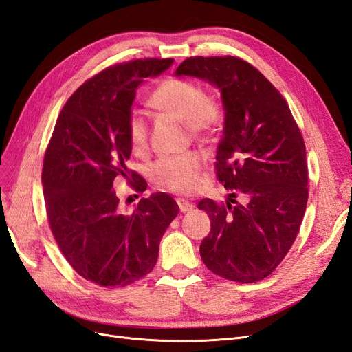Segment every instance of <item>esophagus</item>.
Here are the masks:
<instances>
[{"mask_svg": "<svg viewBox=\"0 0 352 352\" xmlns=\"http://www.w3.org/2000/svg\"><path fill=\"white\" fill-rule=\"evenodd\" d=\"M177 206H179V208H180V211L182 212H188V211H190L192 210L195 206L192 204V202L190 201H186V199H184V198H179L177 199Z\"/></svg>", "mask_w": 352, "mask_h": 352, "instance_id": "34e87169", "label": "esophagus"}]
</instances>
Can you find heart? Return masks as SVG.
<instances>
[{"label": "heart", "instance_id": "1", "mask_svg": "<svg viewBox=\"0 0 352 352\" xmlns=\"http://www.w3.org/2000/svg\"><path fill=\"white\" fill-rule=\"evenodd\" d=\"M154 109L186 123L192 135H201L216 123L220 114L219 104L206 95L194 80L168 78L151 95ZM127 136L133 151L142 153L148 145V126L141 111L133 110L127 117ZM202 160L195 153L163 157L151 167V176L158 188L177 194H189L197 188Z\"/></svg>", "mask_w": 352, "mask_h": 352}]
</instances>
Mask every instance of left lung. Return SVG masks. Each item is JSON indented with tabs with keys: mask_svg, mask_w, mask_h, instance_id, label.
<instances>
[{
	"mask_svg": "<svg viewBox=\"0 0 352 352\" xmlns=\"http://www.w3.org/2000/svg\"><path fill=\"white\" fill-rule=\"evenodd\" d=\"M176 76H195L221 92L225 127L216 175L247 202H198L211 220L201 242L204 264L220 278L252 283L278 267L300 232L308 199L305 144L286 100L239 57H189ZM236 198V194H230Z\"/></svg>",
	"mask_w": 352,
	"mask_h": 352,
	"instance_id": "8db88e82",
	"label": "left lung"
}]
</instances>
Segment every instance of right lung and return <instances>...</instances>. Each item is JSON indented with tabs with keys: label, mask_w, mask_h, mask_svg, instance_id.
I'll list each match as a JSON object with an SVG mask.
<instances>
[{
	"label": "right lung",
	"mask_w": 352,
	"mask_h": 352,
	"mask_svg": "<svg viewBox=\"0 0 352 352\" xmlns=\"http://www.w3.org/2000/svg\"><path fill=\"white\" fill-rule=\"evenodd\" d=\"M172 63L133 60L95 74L67 100L47 146L42 185L51 232L73 270L100 286L124 287L151 273L160 241L179 212L172 197L157 192L127 214L113 186L124 177L136 192L146 189L126 166L127 117L136 88Z\"/></svg>",
	"instance_id": "obj_1"
}]
</instances>
